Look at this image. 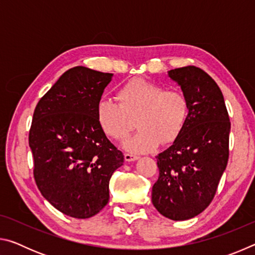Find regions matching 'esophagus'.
<instances>
[{
	"mask_svg": "<svg viewBox=\"0 0 255 255\" xmlns=\"http://www.w3.org/2000/svg\"><path fill=\"white\" fill-rule=\"evenodd\" d=\"M139 158L138 155L135 154H130V153H126L125 154V159H126L127 162H132V161H136V159Z\"/></svg>",
	"mask_w": 255,
	"mask_h": 255,
	"instance_id": "34e87169",
	"label": "esophagus"
}]
</instances>
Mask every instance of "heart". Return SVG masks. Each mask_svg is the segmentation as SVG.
I'll list each match as a JSON object with an SVG mask.
<instances>
[{"mask_svg":"<svg viewBox=\"0 0 255 255\" xmlns=\"http://www.w3.org/2000/svg\"><path fill=\"white\" fill-rule=\"evenodd\" d=\"M115 102L101 99L97 103L99 126L108 137L123 140L133 127L139 128L125 143L136 153L155 149L158 144L174 141L183 130L189 114L185 94L176 88L163 89L153 81L136 77L125 83L116 93Z\"/></svg>","mask_w":255,"mask_h":255,"instance_id":"heart-1","label":"heart"}]
</instances>
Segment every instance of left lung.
<instances>
[{
    "mask_svg": "<svg viewBox=\"0 0 255 255\" xmlns=\"http://www.w3.org/2000/svg\"><path fill=\"white\" fill-rule=\"evenodd\" d=\"M169 76L185 94L189 114L174 143L156 156L159 175L152 202L164 217L187 221L213 201L230 156V116L217 83L196 66Z\"/></svg>",
    "mask_w": 255,
    "mask_h": 255,
    "instance_id": "1",
    "label": "left lung"
}]
</instances>
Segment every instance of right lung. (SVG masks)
<instances>
[{
  "label": "right lung",
  "mask_w": 255,
  "mask_h": 255,
  "mask_svg": "<svg viewBox=\"0 0 255 255\" xmlns=\"http://www.w3.org/2000/svg\"><path fill=\"white\" fill-rule=\"evenodd\" d=\"M111 73L76 66L37 103L29 130L33 178L60 213L90 218L109 201V181L124 154L99 126L97 103Z\"/></svg>",
  "instance_id": "add662e5"
}]
</instances>
